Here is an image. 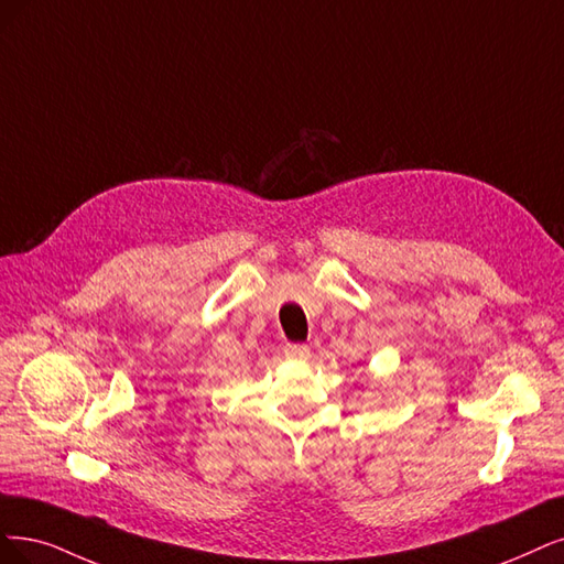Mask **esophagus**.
Wrapping results in <instances>:
<instances>
[{
  "mask_svg": "<svg viewBox=\"0 0 564 564\" xmlns=\"http://www.w3.org/2000/svg\"><path fill=\"white\" fill-rule=\"evenodd\" d=\"M283 352H285L288 360H306V358H311V350L304 344H285Z\"/></svg>",
  "mask_w": 564,
  "mask_h": 564,
  "instance_id": "1",
  "label": "esophagus"
}]
</instances>
